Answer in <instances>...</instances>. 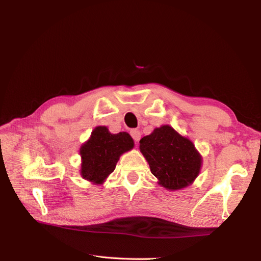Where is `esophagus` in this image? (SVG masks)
Wrapping results in <instances>:
<instances>
[{
    "label": "esophagus",
    "instance_id": "obj_1",
    "mask_svg": "<svg viewBox=\"0 0 261 261\" xmlns=\"http://www.w3.org/2000/svg\"><path fill=\"white\" fill-rule=\"evenodd\" d=\"M130 135H132L133 139L135 140V143H138L140 137H141V134H140V132L138 129H132L130 130Z\"/></svg>",
    "mask_w": 261,
    "mask_h": 261
}]
</instances>
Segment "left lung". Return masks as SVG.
I'll return each mask as SVG.
<instances>
[{
  "label": "left lung",
  "instance_id": "8db88e82",
  "mask_svg": "<svg viewBox=\"0 0 261 261\" xmlns=\"http://www.w3.org/2000/svg\"><path fill=\"white\" fill-rule=\"evenodd\" d=\"M140 152L159 184L169 191L191 185L198 176L202 158L195 145L171 127L163 125L139 141Z\"/></svg>",
  "mask_w": 261,
  "mask_h": 261
}]
</instances>
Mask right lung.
<instances>
[{
  "label": "right lung",
  "mask_w": 261,
  "mask_h": 261,
  "mask_svg": "<svg viewBox=\"0 0 261 261\" xmlns=\"http://www.w3.org/2000/svg\"><path fill=\"white\" fill-rule=\"evenodd\" d=\"M133 147L134 140L129 134H111L106 126H98L80 150L83 178L92 184H102L114 171L121 154Z\"/></svg>",
  "instance_id": "right-lung-1"
}]
</instances>
